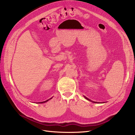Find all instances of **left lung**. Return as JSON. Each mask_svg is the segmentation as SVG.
I'll list each match as a JSON object with an SVG mask.
<instances>
[{"label":"left lung","mask_w":135,"mask_h":135,"mask_svg":"<svg viewBox=\"0 0 135 135\" xmlns=\"http://www.w3.org/2000/svg\"><path fill=\"white\" fill-rule=\"evenodd\" d=\"M85 98V99H86L87 100H88V101H91V102H92V103H97V102H95V101H91V100H89V99H88V98L87 97H85V96H84Z\"/></svg>","instance_id":"obj_1"}]
</instances>
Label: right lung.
<instances>
[{"mask_svg":"<svg viewBox=\"0 0 135 135\" xmlns=\"http://www.w3.org/2000/svg\"><path fill=\"white\" fill-rule=\"evenodd\" d=\"M52 98H51V99H48V100H46V101H43V102H40V103H40V104H42V103H46L47 101H48V100H50V99H51Z\"/></svg>","mask_w":135,"mask_h":135,"instance_id":"1","label":"right lung"}]
</instances>
